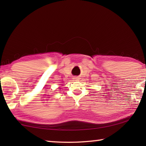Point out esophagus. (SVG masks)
Returning a JSON list of instances; mask_svg holds the SVG:
<instances>
[{
    "mask_svg": "<svg viewBox=\"0 0 146 146\" xmlns=\"http://www.w3.org/2000/svg\"><path fill=\"white\" fill-rule=\"evenodd\" d=\"M73 80H79V77H78V76H74V77H73Z\"/></svg>",
    "mask_w": 146,
    "mask_h": 146,
    "instance_id": "34e87169",
    "label": "esophagus"
}]
</instances>
